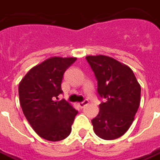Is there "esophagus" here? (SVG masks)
I'll list each match as a JSON object with an SVG mask.
<instances>
[{"mask_svg": "<svg viewBox=\"0 0 160 160\" xmlns=\"http://www.w3.org/2000/svg\"><path fill=\"white\" fill-rule=\"evenodd\" d=\"M88 104H89V101L87 100V99H85L83 102H81V103H79L78 104H79V106H80L81 109H82V108L85 107V106H86V105H87Z\"/></svg>", "mask_w": 160, "mask_h": 160, "instance_id": "obj_1", "label": "esophagus"}]
</instances>
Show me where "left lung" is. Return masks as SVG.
<instances>
[{
  "label": "left lung",
  "instance_id": "1",
  "mask_svg": "<svg viewBox=\"0 0 160 160\" xmlns=\"http://www.w3.org/2000/svg\"><path fill=\"white\" fill-rule=\"evenodd\" d=\"M87 62L98 80V94L105 98L92 120L93 130L104 140L123 135L134 121L141 102V86L133 71L106 56H88Z\"/></svg>",
  "mask_w": 160,
  "mask_h": 160
}]
</instances>
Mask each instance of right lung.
<instances>
[{
	"label": "right lung",
	"instance_id": "1",
	"mask_svg": "<svg viewBox=\"0 0 160 160\" xmlns=\"http://www.w3.org/2000/svg\"><path fill=\"white\" fill-rule=\"evenodd\" d=\"M75 61L74 57L49 58L32 68L19 85L23 113L34 131L47 141L68 137L78 114L65 99L57 100L63 92V74Z\"/></svg>",
	"mask_w": 160,
	"mask_h": 160
}]
</instances>
